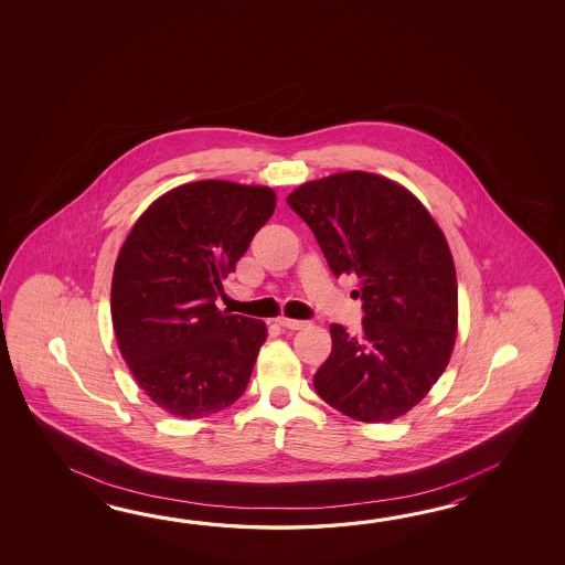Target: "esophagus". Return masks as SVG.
<instances>
[{
    "mask_svg": "<svg viewBox=\"0 0 565 565\" xmlns=\"http://www.w3.org/2000/svg\"><path fill=\"white\" fill-rule=\"evenodd\" d=\"M278 324L280 327H285V329H302V327H307V321H299V319H287V317H280L278 319Z\"/></svg>",
    "mask_w": 565,
    "mask_h": 565,
    "instance_id": "obj_1",
    "label": "esophagus"
}]
</instances>
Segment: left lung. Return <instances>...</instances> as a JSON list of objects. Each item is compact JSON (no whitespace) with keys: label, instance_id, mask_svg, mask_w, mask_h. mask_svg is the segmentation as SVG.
Returning <instances> with one entry per match:
<instances>
[{"label":"left lung","instance_id":"8db88e82","mask_svg":"<svg viewBox=\"0 0 565 565\" xmlns=\"http://www.w3.org/2000/svg\"><path fill=\"white\" fill-rule=\"evenodd\" d=\"M287 204L331 273L360 278L363 300L360 335L331 324L315 390L349 418L394 420L430 392L455 348L457 270L445 234L406 188L365 171L309 181Z\"/></svg>","mask_w":565,"mask_h":565}]
</instances>
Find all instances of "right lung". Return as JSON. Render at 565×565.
<instances>
[{
	"instance_id": "obj_1",
	"label": "right lung",
	"mask_w": 565,
	"mask_h": 565,
	"mask_svg": "<svg viewBox=\"0 0 565 565\" xmlns=\"http://www.w3.org/2000/svg\"><path fill=\"white\" fill-rule=\"evenodd\" d=\"M275 205L270 188L193 181L149 205L120 248L110 287L120 355L173 416L216 414L250 382L266 324L217 311L216 299Z\"/></svg>"
}]
</instances>
